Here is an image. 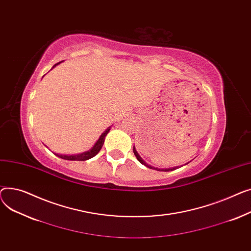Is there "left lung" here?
Here are the masks:
<instances>
[{"mask_svg":"<svg viewBox=\"0 0 251 251\" xmlns=\"http://www.w3.org/2000/svg\"><path fill=\"white\" fill-rule=\"evenodd\" d=\"M134 154H135V156L137 157V159L139 160L140 163H142L143 165L147 166V167L150 168V169H155V170H158V171H172V170H174V169H175V167H173V168H165V169H158V168H155V167H153V166L149 165L148 163H146V162L142 159V157L139 155V153L137 152V150H136V148H135V146H134Z\"/></svg>","mask_w":251,"mask_h":251,"instance_id":"1","label":"left lung"}]
</instances>
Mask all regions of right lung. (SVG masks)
<instances>
[{
  "label": "right lung",
  "mask_w": 251,
  "mask_h": 251,
  "mask_svg": "<svg viewBox=\"0 0 251 251\" xmlns=\"http://www.w3.org/2000/svg\"><path fill=\"white\" fill-rule=\"evenodd\" d=\"M58 64H61V63L55 64L51 69H53V68H54L56 65H58ZM110 127H111V126L107 127V128L105 129V131L102 132L101 136H100L99 139L97 140V142L94 144V146L92 147V148H91L89 151L83 152V153H81V154H74V155H63V154H56V153H54V155H56L57 157H60V158H62V159L70 160V161H86V160H88V159H91V158H93L94 156H96V155L99 153V151L101 150L103 144H104L105 137H106V135L108 134V131L110 130Z\"/></svg>",
  "instance_id": "right-lung-1"
}]
</instances>
